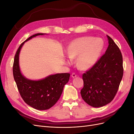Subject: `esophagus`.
<instances>
[{"label": "esophagus", "mask_w": 134, "mask_h": 134, "mask_svg": "<svg viewBox=\"0 0 134 134\" xmlns=\"http://www.w3.org/2000/svg\"><path fill=\"white\" fill-rule=\"evenodd\" d=\"M76 76H77V75H76V74H75V73H72V74H71V77H72V78H76Z\"/></svg>", "instance_id": "1"}]
</instances>
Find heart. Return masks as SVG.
<instances>
[{
	"label": "heart",
	"mask_w": 134,
	"mask_h": 134,
	"mask_svg": "<svg viewBox=\"0 0 134 134\" xmlns=\"http://www.w3.org/2000/svg\"><path fill=\"white\" fill-rule=\"evenodd\" d=\"M103 48V42L100 39L92 37H82L72 41L67 48V55L69 59L66 60L69 64L71 59L76 57L77 66L83 69L92 67L98 61Z\"/></svg>",
	"instance_id": "obj_1"
}]
</instances>
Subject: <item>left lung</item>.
Segmentation results:
<instances>
[{
	"label": "left lung",
	"instance_id": "8db88e82",
	"mask_svg": "<svg viewBox=\"0 0 134 134\" xmlns=\"http://www.w3.org/2000/svg\"><path fill=\"white\" fill-rule=\"evenodd\" d=\"M108 46L105 54L90 70L83 75V99L93 107H100L114 98L122 80L124 69L121 52L107 35Z\"/></svg>",
	"mask_w": 134,
	"mask_h": 134
}]
</instances>
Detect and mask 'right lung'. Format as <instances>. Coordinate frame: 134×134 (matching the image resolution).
<instances>
[{
	"instance_id": "obj_1",
	"label": "right lung",
	"mask_w": 134,
	"mask_h": 134,
	"mask_svg": "<svg viewBox=\"0 0 134 134\" xmlns=\"http://www.w3.org/2000/svg\"><path fill=\"white\" fill-rule=\"evenodd\" d=\"M46 34H36L23 42L16 52L13 72L18 90L23 100L30 106L38 110H46L57 102L63 88L69 80V73L50 75L40 80L29 79L24 76L19 67V54L25 43L32 38Z\"/></svg>"
}]
</instances>
